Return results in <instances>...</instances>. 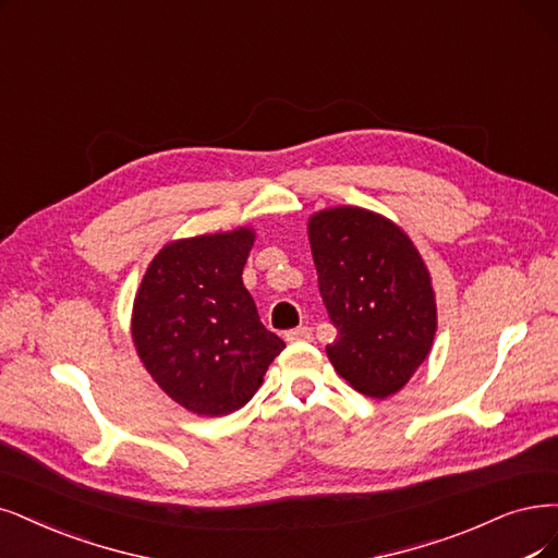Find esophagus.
<instances>
[{"instance_id": "34e87169", "label": "esophagus", "mask_w": 558, "mask_h": 558, "mask_svg": "<svg viewBox=\"0 0 558 558\" xmlns=\"http://www.w3.org/2000/svg\"><path fill=\"white\" fill-rule=\"evenodd\" d=\"M284 340L287 342H311L313 340V331L307 326H301V328H294V331H287Z\"/></svg>"}]
</instances>
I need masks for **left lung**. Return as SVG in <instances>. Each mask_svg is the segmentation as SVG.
Masks as SVG:
<instances>
[{
    "label": "left lung",
    "instance_id": "8db88e82",
    "mask_svg": "<svg viewBox=\"0 0 558 558\" xmlns=\"http://www.w3.org/2000/svg\"><path fill=\"white\" fill-rule=\"evenodd\" d=\"M319 292L338 340L336 373L367 398H390L414 377L437 333L432 278L400 225L361 206H331L307 220Z\"/></svg>",
    "mask_w": 558,
    "mask_h": 558
}]
</instances>
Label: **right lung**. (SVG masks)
Here are the masks:
<instances>
[{
  "label": "right lung",
  "instance_id": "right-lung-1",
  "mask_svg": "<svg viewBox=\"0 0 558 558\" xmlns=\"http://www.w3.org/2000/svg\"><path fill=\"white\" fill-rule=\"evenodd\" d=\"M253 227L165 243L133 301L135 352L165 396L197 416L251 402L284 342L266 331L241 274Z\"/></svg>",
  "mask_w": 558,
  "mask_h": 558
}]
</instances>
